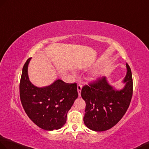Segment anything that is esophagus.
<instances>
[{
  "label": "esophagus",
  "instance_id": "34e87169",
  "mask_svg": "<svg viewBox=\"0 0 149 149\" xmlns=\"http://www.w3.org/2000/svg\"><path fill=\"white\" fill-rule=\"evenodd\" d=\"M82 87V86L81 84H78L77 85V91H78V94H79V96H81V92Z\"/></svg>",
  "mask_w": 149,
  "mask_h": 149
}]
</instances>
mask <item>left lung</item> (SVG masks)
<instances>
[{
    "mask_svg": "<svg viewBox=\"0 0 149 149\" xmlns=\"http://www.w3.org/2000/svg\"><path fill=\"white\" fill-rule=\"evenodd\" d=\"M127 74L123 82L124 88L120 91L109 84L105 77L85 85L81 96L86 102L84 123L95 131L108 130L123 118L130 106L133 96V78L131 68L126 63Z\"/></svg>",
    "mask_w": 149,
    "mask_h": 149,
    "instance_id": "left-lung-1",
    "label": "left lung"
}]
</instances>
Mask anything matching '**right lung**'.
<instances>
[{"label":"right lung","mask_w":149,"mask_h":149,"mask_svg":"<svg viewBox=\"0 0 149 149\" xmlns=\"http://www.w3.org/2000/svg\"><path fill=\"white\" fill-rule=\"evenodd\" d=\"M29 58L23 67L19 83V96L29 118L40 128L58 130L66 123L69 110L78 97L77 83H66L58 79L49 86L38 88L28 76Z\"/></svg>","instance_id":"add662e5"}]
</instances>
